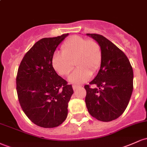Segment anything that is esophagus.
I'll return each instance as SVG.
<instances>
[{
    "label": "esophagus",
    "instance_id": "1",
    "mask_svg": "<svg viewBox=\"0 0 147 147\" xmlns=\"http://www.w3.org/2000/svg\"><path fill=\"white\" fill-rule=\"evenodd\" d=\"M79 87H81L80 86H77V85H73V86H72V88H73L74 90H77V89L78 88H79Z\"/></svg>",
    "mask_w": 147,
    "mask_h": 147
}]
</instances>
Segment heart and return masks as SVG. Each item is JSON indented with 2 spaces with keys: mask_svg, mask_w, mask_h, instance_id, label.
I'll list each match as a JSON object with an SVG mask.
<instances>
[{
  "mask_svg": "<svg viewBox=\"0 0 147 147\" xmlns=\"http://www.w3.org/2000/svg\"><path fill=\"white\" fill-rule=\"evenodd\" d=\"M61 52L55 53L52 59V67L59 75L66 77L76 64L77 69L69 77L71 83L82 84L88 80L92 72L97 71L102 61V48L95 40L73 36L61 46Z\"/></svg>",
  "mask_w": 147,
  "mask_h": 147,
  "instance_id": "heart-1",
  "label": "heart"
}]
</instances>
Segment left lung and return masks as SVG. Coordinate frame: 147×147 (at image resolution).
<instances>
[{"mask_svg":"<svg viewBox=\"0 0 147 147\" xmlns=\"http://www.w3.org/2000/svg\"><path fill=\"white\" fill-rule=\"evenodd\" d=\"M102 48V61L98 73L86 85L85 102L89 113L102 122L117 119L126 110L133 89V71L128 57L106 37L86 34ZM90 85L97 88L92 89Z\"/></svg>","mask_w":147,"mask_h":147,"instance_id":"8db88e82","label":"left lung"}]
</instances>
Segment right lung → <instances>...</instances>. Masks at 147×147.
<instances>
[{
	"instance_id": "add662e5",
	"label": "right lung",
	"mask_w": 147,
	"mask_h": 147,
	"mask_svg": "<svg viewBox=\"0 0 147 147\" xmlns=\"http://www.w3.org/2000/svg\"><path fill=\"white\" fill-rule=\"evenodd\" d=\"M68 34L37 41L23 57L16 75V91L23 112L36 125L54 128L68 115L72 85L57 75L52 59Z\"/></svg>"
}]
</instances>
